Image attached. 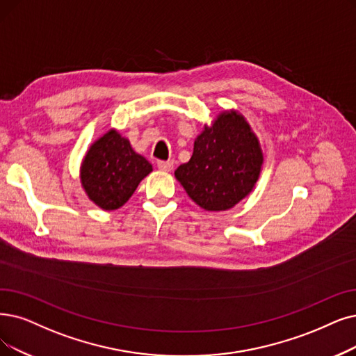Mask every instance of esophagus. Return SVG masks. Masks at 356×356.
<instances>
[{
    "label": "esophagus",
    "mask_w": 356,
    "mask_h": 356,
    "mask_svg": "<svg viewBox=\"0 0 356 356\" xmlns=\"http://www.w3.org/2000/svg\"><path fill=\"white\" fill-rule=\"evenodd\" d=\"M158 168L161 170H172L174 169V162L172 161H159Z\"/></svg>",
    "instance_id": "34e87169"
}]
</instances>
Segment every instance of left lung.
I'll return each instance as SVG.
<instances>
[{
  "instance_id": "obj_1",
  "label": "left lung",
  "mask_w": 356,
  "mask_h": 356,
  "mask_svg": "<svg viewBox=\"0 0 356 356\" xmlns=\"http://www.w3.org/2000/svg\"><path fill=\"white\" fill-rule=\"evenodd\" d=\"M263 153L259 138L236 111H225L194 141L191 159L175 177L193 202L220 211L245 198L260 177Z\"/></svg>"
}]
</instances>
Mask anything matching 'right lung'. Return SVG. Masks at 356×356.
I'll return each instance as SVG.
<instances>
[{
    "label": "right lung",
    "instance_id": "obj_1",
    "mask_svg": "<svg viewBox=\"0 0 356 356\" xmlns=\"http://www.w3.org/2000/svg\"><path fill=\"white\" fill-rule=\"evenodd\" d=\"M152 165L136 153L130 141L115 130L96 140L81 163V186L90 200L104 210H115L129 202Z\"/></svg>",
    "mask_w": 356,
    "mask_h": 356
}]
</instances>
